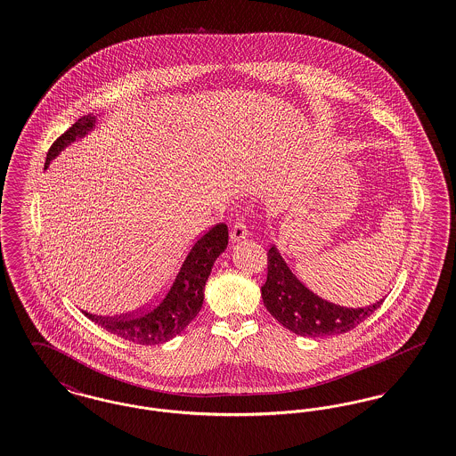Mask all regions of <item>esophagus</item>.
Returning <instances> with one entry per match:
<instances>
[{"instance_id":"1","label":"esophagus","mask_w":456,"mask_h":456,"mask_svg":"<svg viewBox=\"0 0 456 456\" xmlns=\"http://www.w3.org/2000/svg\"><path fill=\"white\" fill-rule=\"evenodd\" d=\"M248 234H249V231H248V225H246L244 220H238V222L232 224V227H231V239L234 242L240 240V239L248 238Z\"/></svg>"}]
</instances>
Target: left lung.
<instances>
[{"mask_svg":"<svg viewBox=\"0 0 456 456\" xmlns=\"http://www.w3.org/2000/svg\"><path fill=\"white\" fill-rule=\"evenodd\" d=\"M261 297L270 314L301 337L340 335L361 325L383 304L348 309L328 303L313 294L289 270L275 246L266 253V281L261 285Z\"/></svg>","mask_w":456,"mask_h":456,"instance_id":"1","label":"left lung"}]
</instances>
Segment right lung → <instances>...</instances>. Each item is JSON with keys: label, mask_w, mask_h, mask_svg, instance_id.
Masks as SVG:
<instances>
[{"label": "right lung", "mask_w": 456, "mask_h": 456, "mask_svg": "<svg viewBox=\"0 0 456 456\" xmlns=\"http://www.w3.org/2000/svg\"><path fill=\"white\" fill-rule=\"evenodd\" d=\"M92 116H84L75 125H71L49 147L45 164H49L51 159L56 157L77 136H82L86 131L92 130ZM227 225L222 222L216 224L191 244L169 287L159 299H155V303L130 314L114 318L95 316L88 313H86V316L109 333L138 346H157L171 340L195 320L198 311L201 309L205 283L208 281L218 255L227 248Z\"/></svg>", "instance_id": "add662e5"}]
</instances>
